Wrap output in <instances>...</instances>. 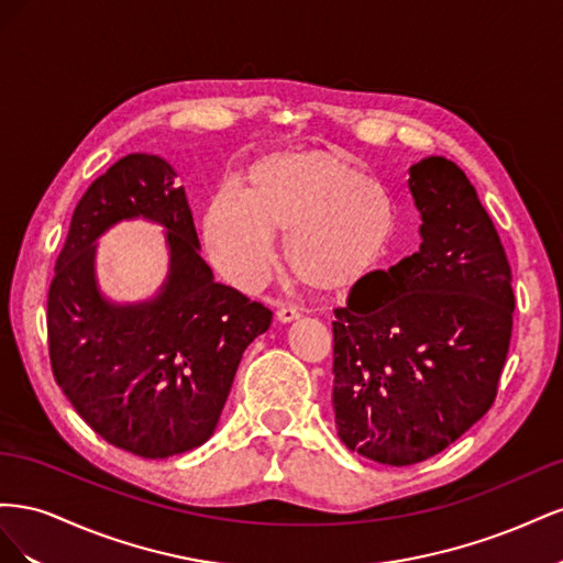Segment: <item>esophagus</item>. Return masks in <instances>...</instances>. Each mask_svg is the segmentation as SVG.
<instances>
[{
    "instance_id": "34e87169",
    "label": "esophagus",
    "mask_w": 563,
    "mask_h": 563,
    "mask_svg": "<svg viewBox=\"0 0 563 563\" xmlns=\"http://www.w3.org/2000/svg\"><path fill=\"white\" fill-rule=\"evenodd\" d=\"M298 317H300V310L296 308V305H284V308L277 310V319H279L282 323H288V321H294V319H298Z\"/></svg>"
}]
</instances>
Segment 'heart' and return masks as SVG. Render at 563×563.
<instances>
[{
	"label": "heart",
	"mask_w": 563,
	"mask_h": 563,
	"mask_svg": "<svg viewBox=\"0 0 563 563\" xmlns=\"http://www.w3.org/2000/svg\"><path fill=\"white\" fill-rule=\"evenodd\" d=\"M395 203L385 187L333 152H277L255 164L246 192L223 187L203 213L211 261L240 286H258L284 258L319 291H340L380 263L395 234Z\"/></svg>",
	"instance_id": "1"
}]
</instances>
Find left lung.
<instances>
[{
	"instance_id": "obj_1",
	"label": "left lung",
	"mask_w": 563,
	"mask_h": 563,
	"mask_svg": "<svg viewBox=\"0 0 563 563\" xmlns=\"http://www.w3.org/2000/svg\"><path fill=\"white\" fill-rule=\"evenodd\" d=\"M408 174L420 251L333 310L338 437L395 467L441 453L493 406L515 314L512 269L463 168L428 157Z\"/></svg>"
}]
</instances>
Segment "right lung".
<instances>
[{"mask_svg": "<svg viewBox=\"0 0 563 563\" xmlns=\"http://www.w3.org/2000/svg\"><path fill=\"white\" fill-rule=\"evenodd\" d=\"M176 172L157 155H126L79 199L48 286V356L58 387L108 444L168 457L207 441L244 350L272 312L213 279ZM164 224L169 279L152 301L114 306L99 296L92 242L126 217Z\"/></svg>", "mask_w": 563, "mask_h": 563, "instance_id": "obj_1", "label": "right lung"}]
</instances>
